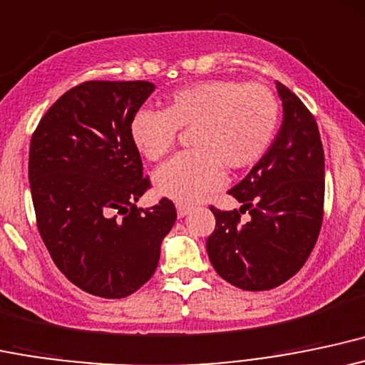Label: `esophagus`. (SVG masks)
<instances>
[{"instance_id": "esophagus-1", "label": "esophagus", "mask_w": 365, "mask_h": 365, "mask_svg": "<svg viewBox=\"0 0 365 365\" xmlns=\"http://www.w3.org/2000/svg\"><path fill=\"white\" fill-rule=\"evenodd\" d=\"M175 208H178V215H179V217L187 215V214H190V212H191L190 205H184V203H178V205H175Z\"/></svg>"}]
</instances>
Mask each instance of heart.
I'll list each match as a JSON object with an SVG mask.
<instances>
[{"mask_svg": "<svg viewBox=\"0 0 365 365\" xmlns=\"http://www.w3.org/2000/svg\"><path fill=\"white\" fill-rule=\"evenodd\" d=\"M279 124V101L267 86L210 79L178 89L162 112L139 110L130 139L155 162L172 150L178 129H193V151L178 155L155 172L158 195L195 203L224 182V167L241 170L265 155Z\"/></svg>", "mask_w": 365, "mask_h": 365, "instance_id": "1", "label": "heart"}]
</instances>
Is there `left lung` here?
<instances>
[{"label": "left lung", "mask_w": 365, "mask_h": 365, "mask_svg": "<svg viewBox=\"0 0 365 365\" xmlns=\"http://www.w3.org/2000/svg\"><path fill=\"white\" fill-rule=\"evenodd\" d=\"M282 124L272 145L229 195L240 210L210 207L215 229L207 240L222 279L247 292L282 284L304 267L315 247L324 208V150L317 122L297 94L276 83ZM248 211L250 219L241 221Z\"/></svg>", "instance_id": "obj_1"}]
</instances>
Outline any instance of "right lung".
Listing matches in <instances>:
<instances>
[{"instance_id":"add662e5","label":"right lung","mask_w":365,"mask_h":365,"mask_svg":"<svg viewBox=\"0 0 365 365\" xmlns=\"http://www.w3.org/2000/svg\"><path fill=\"white\" fill-rule=\"evenodd\" d=\"M155 91L148 81H88L44 113L31 139L29 182L39 235L56 267L94 297L124 298L157 271L175 222L150 190L130 120Z\"/></svg>"}]
</instances>
